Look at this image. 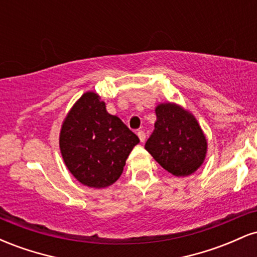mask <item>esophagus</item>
I'll return each mask as SVG.
<instances>
[{
    "mask_svg": "<svg viewBox=\"0 0 257 257\" xmlns=\"http://www.w3.org/2000/svg\"><path fill=\"white\" fill-rule=\"evenodd\" d=\"M138 137H139V139H140L141 143H144V141L146 140V134H145V132H144V131H139L138 132Z\"/></svg>",
    "mask_w": 257,
    "mask_h": 257,
    "instance_id": "1",
    "label": "esophagus"
}]
</instances>
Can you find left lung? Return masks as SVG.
<instances>
[{"label":"left lung","instance_id":"left-lung-1","mask_svg":"<svg viewBox=\"0 0 257 257\" xmlns=\"http://www.w3.org/2000/svg\"><path fill=\"white\" fill-rule=\"evenodd\" d=\"M157 120L145 149L174 176H188L204 163L208 140L192 112L175 102L156 106Z\"/></svg>","mask_w":257,"mask_h":257}]
</instances>
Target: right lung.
<instances>
[{
	"mask_svg": "<svg viewBox=\"0 0 257 257\" xmlns=\"http://www.w3.org/2000/svg\"><path fill=\"white\" fill-rule=\"evenodd\" d=\"M140 143L95 91H85L67 112L59 134L64 163L82 185L104 188L119 179L133 147Z\"/></svg>",
	"mask_w": 257,
	"mask_h": 257,
	"instance_id": "obj_1",
	"label": "right lung"
}]
</instances>
